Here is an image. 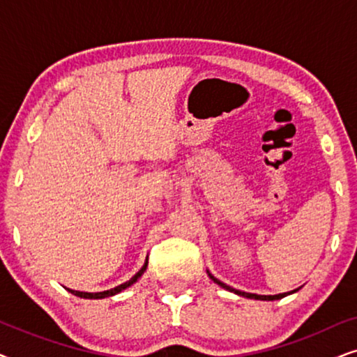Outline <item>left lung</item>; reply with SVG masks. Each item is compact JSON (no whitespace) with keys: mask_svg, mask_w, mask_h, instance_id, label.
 Returning a JSON list of instances; mask_svg holds the SVG:
<instances>
[{"mask_svg":"<svg viewBox=\"0 0 357 357\" xmlns=\"http://www.w3.org/2000/svg\"><path fill=\"white\" fill-rule=\"evenodd\" d=\"M209 278H211V280H213L214 282H218L219 286L224 287V289H227V291H231V292H236V294H238V296L248 297V299H258V301H278V299H281V297H284V296H287V294H292V292H294V291H291V292H284V294H276V296H258V294H250V292H242V291L234 289V287L227 286V284H224V282H221L219 280H216V278H214L213 275H209Z\"/></svg>","mask_w":357,"mask_h":357,"instance_id":"8db88e82","label":"left lung"}]
</instances>
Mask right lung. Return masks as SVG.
I'll list each match as a JSON object with an SVG mask.
<instances>
[{
    "mask_svg": "<svg viewBox=\"0 0 357 357\" xmlns=\"http://www.w3.org/2000/svg\"><path fill=\"white\" fill-rule=\"evenodd\" d=\"M146 268H148V260H146V263L143 265V268H141V270L136 273V275L131 278L130 281H126V282H123V284H120V286H116V287H114V289H110V291H104V292H79V291H73V289H68L71 292V294H75V296H77V297H84V299H104V297H109V296H115V294H119L120 291H123V289H126V287L128 286H131L133 284V282H136L138 281V278L143 275V273L146 271Z\"/></svg>",
    "mask_w": 357,
    "mask_h": 357,
    "instance_id": "right-lung-1",
    "label": "right lung"
}]
</instances>
